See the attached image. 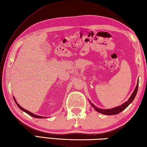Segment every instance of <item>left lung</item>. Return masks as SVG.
<instances>
[{
    "mask_svg": "<svg viewBox=\"0 0 147 147\" xmlns=\"http://www.w3.org/2000/svg\"><path fill=\"white\" fill-rule=\"evenodd\" d=\"M138 89V84L136 86V88H135V90L134 91L133 93L132 94V95L131 96V97L129 98L128 100L125 102V103H123V104H121V106H118V107H115V108H113V109H99V108L96 107L93 104H91V102H90V103H91V106H92L94 108H95V109L96 111L99 112L100 113H102V114H104V115H117V114H118V113H120V112H121L122 111L125 109V108L127 107H128L129 105L131 104L132 101H133V100L134 99L136 95Z\"/></svg>",
    "mask_w": 147,
    "mask_h": 147,
    "instance_id": "1",
    "label": "left lung"
}]
</instances>
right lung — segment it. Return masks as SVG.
<instances>
[{
  "label": "right lung",
  "mask_w": 147,
  "mask_h": 147,
  "mask_svg": "<svg viewBox=\"0 0 147 147\" xmlns=\"http://www.w3.org/2000/svg\"><path fill=\"white\" fill-rule=\"evenodd\" d=\"M14 100H15V102H16V104H17V106H18V107L20 108V109H21V110H22L23 111H24V112H26V113H27V114H28L29 115H30V116H31V117H34V118H45V117H40V116H38V115H34V114H33V113H30V112H29V111H27L26 109H24V108H22L20 105H19L17 102H16V100H15V98H14Z\"/></svg>",
  "instance_id": "add662e5"
}]
</instances>
